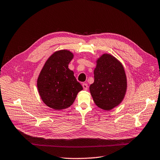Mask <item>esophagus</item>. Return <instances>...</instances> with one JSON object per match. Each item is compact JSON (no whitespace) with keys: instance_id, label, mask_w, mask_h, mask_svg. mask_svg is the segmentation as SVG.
Segmentation results:
<instances>
[{"instance_id":"obj_1","label":"esophagus","mask_w":160,"mask_h":160,"mask_svg":"<svg viewBox=\"0 0 160 160\" xmlns=\"http://www.w3.org/2000/svg\"><path fill=\"white\" fill-rule=\"evenodd\" d=\"M82 87H83V88H84V90H88V84H82Z\"/></svg>"}]
</instances>
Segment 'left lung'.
I'll return each mask as SVG.
<instances>
[{
  "label": "left lung",
  "instance_id": "obj_1",
  "mask_svg": "<svg viewBox=\"0 0 160 160\" xmlns=\"http://www.w3.org/2000/svg\"><path fill=\"white\" fill-rule=\"evenodd\" d=\"M127 89V78L123 65L114 56L103 54L97 61L94 82L89 91L95 105L110 110L120 105Z\"/></svg>",
  "mask_w": 160,
  "mask_h": 160
}]
</instances>
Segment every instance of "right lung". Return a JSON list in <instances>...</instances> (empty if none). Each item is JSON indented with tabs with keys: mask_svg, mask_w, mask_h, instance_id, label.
<instances>
[{
	"mask_svg": "<svg viewBox=\"0 0 160 160\" xmlns=\"http://www.w3.org/2000/svg\"><path fill=\"white\" fill-rule=\"evenodd\" d=\"M68 50H59L48 59L37 80L42 100L54 110L65 109L72 105L78 93L83 89L68 65L73 58Z\"/></svg>",
	"mask_w": 160,
	"mask_h": 160,
	"instance_id": "add662e5",
	"label": "right lung"
}]
</instances>
